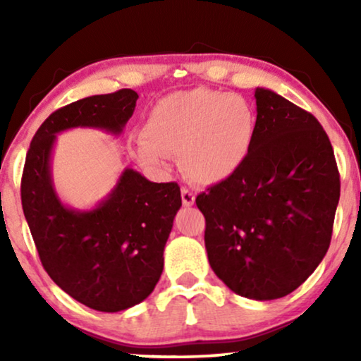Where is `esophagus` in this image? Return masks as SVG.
<instances>
[{
  "instance_id": "obj_1",
  "label": "esophagus",
  "mask_w": 361,
  "mask_h": 361,
  "mask_svg": "<svg viewBox=\"0 0 361 361\" xmlns=\"http://www.w3.org/2000/svg\"><path fill=\"white\" fill-rule=\"evenodd\" d=\"M180 195H182V204H184L185 207L194 205V202H195V195L192 194V192H190L189 189H185V187H182Z\"/></svg>"
}]
</instances>
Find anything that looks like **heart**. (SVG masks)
I'll use <instances>...</instances> for the list:
<instances>
[{"mask_svg":"<svg viewBox=\"0 0 361 361\" xmlns=\"http://www.w3.org/2000/svg\"><path fill=\"white\" fill-rule=\"evenodd\" d=\"M258 116L245 98L194 88L161 98L147 113L135 157L146 169H167L179 154L182 171L197 184H219L238 172L253 149Z\"/></svg>","mask_w":361,"mask_h":361,"instance_id":"heart-1","label":"heart"}]
</instances>
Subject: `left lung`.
Instances as JSON below:
<instances>
[{"label":"left lung","instance_id":"8db88e82","mask_svg":"<svg viewBox=\"0 0 361 361\" xmlns=\"http://www.w3.org/2000/svg\"><path fill=\"white\" fill-rule=\"evenodd\" d=\"M255 98L248 161L195 204L214 273L238 295L271 300L298 289L327 253L340 174L317 118L266 88Z\"/></svg>","mask_w":361,"mask_h":361}]
</instances>
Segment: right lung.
<instances>
[{"label":"right lung","instance_id":"right-lung-1","mask_svg":"<svg viewBox=\"0 0 361 361\" xmlns=\"http://www.w3.org/2000/svg\"><path fill=\"white\" fill-rule=\"evenodd\" d=\"M136 100L135 90L121 88L59 108L39 126L24 162L23 210L44 269L71 298L100 312L130 309L154 290L182 205L180 187L125 169L105 200L78 212L63 205L54 190L51 152L57 133L68 128L120 135Z\"/></svg>","mask_w":361,"mask_h":361}]
</instances>
